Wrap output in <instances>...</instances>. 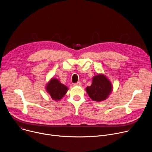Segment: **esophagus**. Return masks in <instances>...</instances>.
I'll return each mask as SVG.
<instances>
[{"label": "esophagus", "mask_w": 152, "mask_h": 152, "mask_svg": "<svg viewBox=\"0 0 152 152\" xmlns=\"http://www.w3.org/2000/svg\"><path fill=\"white\" fill-rule=\"evenodd\" d=\"M73 85H74V86H81V85H82V83H81L80 82H77V83H74Z\"/></svg>", "instance_id": "34e87169"}]
</instances>
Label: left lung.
I'll return each mask as SVG.
<instances>
[{
	"label": "left lung",
	"instance_id": "obj_1",
	"mask_svg": "<svg viewBox=\"0 0 152 152\" xmlns=\"http://www.w3.org/2000/svg\"><path fill=\"white\" fill-rule=\"evenodd\" d=\"M113 89L112 83L107 77L103 74H99L93 77L91 85L85 90L93 100L101 102L109 97Z\"/></svg>",
	"mask_w": 152,
	"mask_h": 152
}]
</instances>
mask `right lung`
Wrapping results in <instances>:
<instances>
[{"mask_svg": "<svg viewBox=\"0 0 152 152\" xmlns=\"http://www.w3.org/2000/svg\"><path fill=\"white\" fill-rule=\"evenodd\" d=\"M67 86L61 83L58 79L52 78L47 83L46 90L53 100H61L68 91Z\"/></svg>", "mask_w": 152, "mask_h": 152, "instance_id": "obj_1", "label": "right lung"}]
</instances>
